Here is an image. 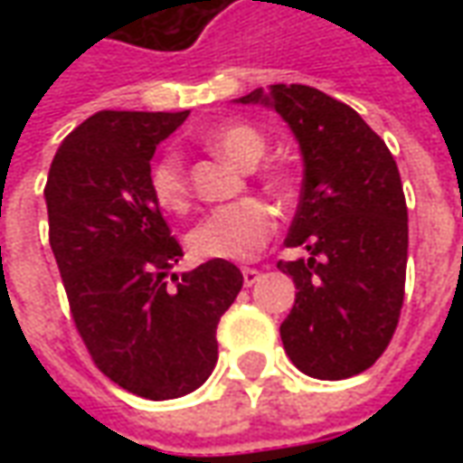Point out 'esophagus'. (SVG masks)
I'll list each match as a JSON object with an SVG mask.
<instances>
[{
    "mask_svg": "<svg viewBox=\"0 0 463 463\" xmlns=\"http://www.w3.org/2000/svg\"><path fill=\"white\" fill-rule=\"evenodd\" d=\"M242 282H245V285H248V288H250V285H255V282L260 280V272L255 270V268H242Z\"/></svg>",
    "mask_w": 463,
    "mask_h": 463,
    "instance_id": "esophagus-1",
    "label": "esophagus"
}]
</instances>
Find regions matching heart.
Returning a JSON list of instances; mask_svg holds the SVG:
<instances>
[{
	"instance_id": "b5f03b06",
	"label": "heart",
	"mask_w": 463,
	"mask_h": 463,
	"mask_svg": "<svg viewBox=\"0 0 463 463\" xmlns=\"http://www.w3.org/2000/svg\"><path fill=\"white\" fill-rule=\"evenodd\" d=\"M203 143L222 158L235 163L238 168H252L268 151V141L255 126L231 123L203 136ZM265 183L280 191L282 178L275 171H268ZM148 188L156 205L165 213L181 215L191 205V185L185 163L175 151H165L151 165ZM275 231V213L258 198H242L213 208L203 215L188 232V250L198 260H248L265 248Z\"/></svg>"
}]
</instances>
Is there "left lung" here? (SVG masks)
Here are the masks:
<instances>
[{
	"label": "left lung",
	"mask_w": 463,
	"mask_h": 463,
	"mask_svg": "<svg viewBox=\"0 0 463 463\" xmlns=\"http://www.w3.org/2000/svg\"><path fill=\"white\" fill-rule=\"evenodd\" d=\"M241 101L270 104L305 161L285 245L307 260L278 262L298 290L280 325L285 352L310 377H354L384 354L404 302L409 225L394 156L354 109L312 86L275 84Z\"/></svg>",
	"instance_id": "left-lung-1"
}]
</instances>
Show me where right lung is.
I'll return each instance as SVG.
<instances>
[{"label":"right lung","instance_id":"1","mask_svg":"<svg viewBox=\"0 0 463 463\" xmlns=\"http://www.w3.org/2000/svg\"><path fill=\"white\" fill-rule=\"evenodd\" d=\"M188 111H99L56 151L44 195L49 245L69 310L94 364L136 397L175 399L218 362L215 330L242 288L241 270L183 258L148 188L156 146Z\"/></svg>","mask_w":463,"mask_h":463}]
</instances>
